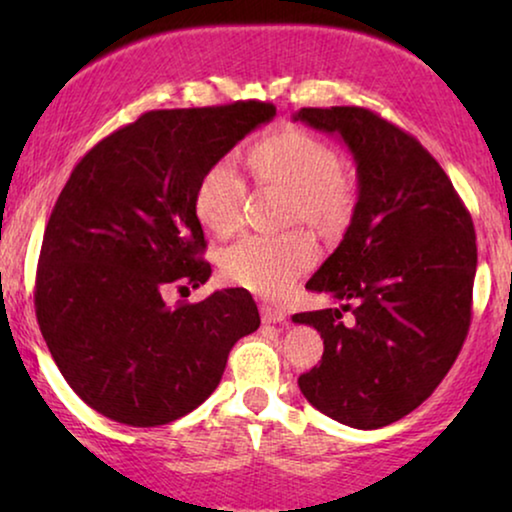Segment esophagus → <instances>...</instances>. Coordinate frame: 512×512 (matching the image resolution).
<instances>
[{"instance_id":"esophagus-1","label":"esophagus","mask_w":512,"mask_h":512,"mask_svg":"<svg viewBox=\"0 0 512 512\" xmlns=\"http://www.w3.org/2000/svg\"><path fill=\"white\" fill-rule=\"evenodd\" d=\"M261 317H263L265 324H282V321L286 319V312L282 310V307L263 303L261 305Z\"/></svg>"}]
</instances>
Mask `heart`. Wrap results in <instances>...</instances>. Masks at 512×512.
<instances>
[{
  "instance_id": "1",
  "label": "heart",
  "mask_w": 512,
  "mask_h": 512,
  "mask_svg": "<svg viewBox=\"0 0 512 512\" xmlns=\"http://www.w3.org/2000/svg\"><path fill=\"white\" fill-rule=\"evenodd\" d=\"M244 163L258 188L286 193L284 221L303 223L321 240H340L359 207V179L352 167L338 163L333 146L296 125H279L256 139ZM247 186L226 163L202 174L193 209L216 237H230L242 226ZM312 242L303 233L279 237H244L221 256L230 282L261 296L277 298L310 268Z\"/></svg>"
}]
</instances>
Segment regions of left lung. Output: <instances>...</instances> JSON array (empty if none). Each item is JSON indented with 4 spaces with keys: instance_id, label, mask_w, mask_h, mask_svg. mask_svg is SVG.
Masks as SVG:
<instances>
[{
    "instance_id": "8db88e82",
    "label": "left lung",
    "mask_w": 512,
    "mask_h": 512,
    "mask_svg": "<svg viewBox=\"0 0 512 512\" xmlns=\"http://www.w3.org/2000/svg\"><path fill=\"white\" fill-rule=\"evenodd\" d=\"M293 121L340 135L359 177L352 226L305 284L345 305L293 314L324 338L298 387L335 422L380 429L419 408L461 352L478 265L473 219L436 158L370 109L307 107ZM347 309L354 325L341 321Z\"/></svg>"
}]
</instances>
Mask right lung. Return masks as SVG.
Masks as SVG:
<instances>
[{
  "mask_svg": "<svg viewBox=\"0 0 512 512\" xmlns=\"http://www.w3.org/2000/svg\"><path fill=\"white\" fill-rule=\"evenodd\" d=\"M270 102L146 111L69 174L41 242L34 307L83 403L128 426L188 415L219 387L233 345L261 326L249 291L165 303L212 275L193 198L202 174L272 121Z\"/></svg>",
  "mask_w": 512,
  "mask_h": 512,
  "instance_id": "add662e5",
  "label": "right lung"
}]
</instances>
